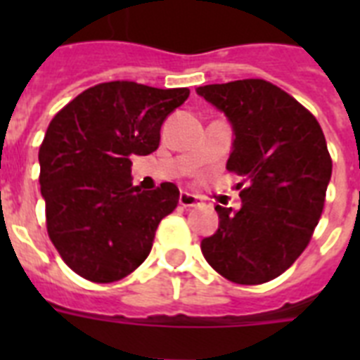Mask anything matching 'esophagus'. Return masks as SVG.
Returning <instances> with one entry per match:
<instances>
[{"label": "esophagus", "instance_id": "1", "mask_svg": "<svg viewBox=\"0 0 360 360\" xmlns=\"http://www.w3.org/2000/svg\"><path fill=\"white\" fill-rule=\"evenodd\" d=\"M179 205H183V207H196V205H200V198L188 191H181Z\"/></svg>", "mask_w": 360, "mask_h": 360}]
</instances>
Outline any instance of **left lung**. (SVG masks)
Returning <instances> with one entry per match:
<instances>
[{"instance_id":"1","label":"left lung","mask_w":360,"mask_h":360,"mask_svg":"<svg viewBox=\"0 0 360 360\" xmlns=\"http://www.w3.org/2000/svg\"><path fill=\"white\" fill-rule=\"evenodd\" d=\"M196 93L230 121L226 169L243 177V205L214 207L219 230L202 240V254L236 284H263L293 265L319 222L333 174L323 130L304 106L265 80L211 84Z\"/></svg>"}]
</instances>
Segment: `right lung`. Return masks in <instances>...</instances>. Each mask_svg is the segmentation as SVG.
Masks as SVG:
<instances>
[{
  "label": "right lung",
  "mask_w": 360,
  "mask_h": 360,
  "mask_svg": "<svg viewBox=\"0 0 360 360\" xmlns=\"http://www.w3.org/2000/svg\"><path fill=\"white\" fill-rule=\"evenodd\" d=\"M188 93L106 82L50 121L39 149V183L48 236L76 274L108 284L149 256L160 220L177 207L179 188L132 186L130 158L157 149L164 120Z\"/></svg>",
  "instance_id": "add662e5"
}]
</instances>
